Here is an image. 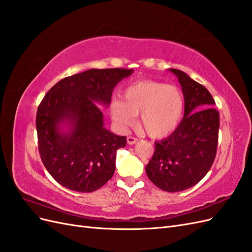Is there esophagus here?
Returning <instances> with one entry per match:
<instances>
[{
	"mask_svg": "<svg viewBox=\"0 0 252 252\" xmlns=\"http://www.w3.org/2000/svg\"><path fill=\"white\" fill-rule=\"evenodd\" d=\"M136 142H138V139L134 138V136H128V138H127V143H128L129 145H133V144H135Z\"/></svg>",
	"mask_w": 252,
	"mask_h": 252,
	"instance_id": "obj_1",
	"label": "esophagus"
}]
</instances>
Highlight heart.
I'll return each mask as SVG.
<instances>
[{"label":"heart","mask_w":252,"mask_h":252,"mask_svg":"<svg viewBox=\"0 0 252 252\" xmlns=\"http://www.w3.org/2000/svg\"><path fill=\"white\" fill-rule=\"evenodd\" d=\"M123 101L110 103L112 120L122 129L132 126L140 116L144 130L152 138H164L177 129L184 114L185 100L180 88L156 81L131 84L123 91Z\"/></svg>","instance_id":"b5f03b06"}]
</instances>
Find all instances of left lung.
Masks as SVG:
<instances>
[{
  "mask_svg": "<svg viewBox=\"0 0 252 252\" xmlns=\"http://www.w3.org/2000/svg\"><path fill=\"white\" fill-rule=\"evenodd\" d=\"M169 70L182 86L184 118L169 136L156 142L146 173L159 189L178 192L197 184L211 168L217 155L220 114L203 85L179 69Z\"/></svg>",
  "mask_w": 252,
  "mask_h": 252,
  "instance_id": "left-lung-1",
  "label": "left lung"
}]
</instances>
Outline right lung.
<instances>
[{
  "mask_svg": "<svg viewBox=\"0 0 252 252\" xmlns=\"http://www.w3.org/2000/svg\"><path fill=\"white\" fill-rule=\"evenodd\" d=\"M132 69H89L58 82L36 112L37 144L45 168L59 184L78 192H93L116 169L119 148L126 136L104 127L103 112L113 88Z\"/></svg>",
  "mask_w": 252,
  "mask_h": 252,
  "instance_id": "obj_1",
  "label": "right lung"
}]
</instances>
